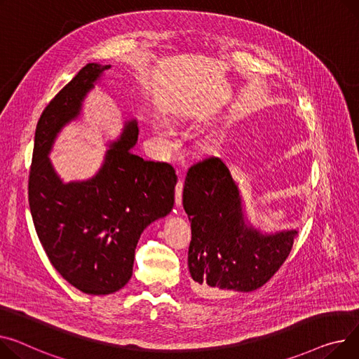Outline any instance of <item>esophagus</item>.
I'll return each mask as SVG.
<instances>
[{
  "mask_svg": "<svg viewBox=\"0 0 359 359\" xmlns=\"http://www.w3.org/2000/svg\"><path fill=\"white\" fill-rule=\"evenodd\" d=\"M182 192H183V179L182 176L179 177V182L176 184V206L180 208L182 206Z\"/></svg>",
  "mask_w": 359,
  "mask_h": 359,
  "instance_id": "1",
  "label": "esophagus"
}]
</instances>
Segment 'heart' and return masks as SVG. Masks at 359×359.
<instances>
[{
	"mask_svg": "<svg viewBox=\"0 0 359 359\" xmlns=\"http://www.w3.org/2000/svg\"><path fill=\"white\" fill-rule=\"evenodd\" d=\"M153 135L163 153H170L175 150V147L177 144V140H176L173 128L169 124L164 121L154 123Z\"/></svg>",
	"mask_w": 359,
	"mask_h": 359,
	"instance_id": "b5f03b06",
	"label": "heart"
}]
</instances>
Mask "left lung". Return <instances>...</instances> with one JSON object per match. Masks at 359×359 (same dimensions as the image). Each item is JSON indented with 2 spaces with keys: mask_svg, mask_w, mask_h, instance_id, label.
<instances>
[{
  "mask_svg": "<svg viewBox=\"0 0 359 359\" xmlns=\"http://www.w3.org/2000/svg\"><path fill=\"white\" fill-rule=\"evenodd\" d=\"M183 208L192 228L187 267L192 290L208 300L266 284L287 258L296 228L266 232L248 217L240 184L218 157L190 167Z\"/></svg>",
  "mask_w": 359,
  "mask_h": 359,
  "instance_id": "obj_1",
  "label": "left lung"
}]
</instances>
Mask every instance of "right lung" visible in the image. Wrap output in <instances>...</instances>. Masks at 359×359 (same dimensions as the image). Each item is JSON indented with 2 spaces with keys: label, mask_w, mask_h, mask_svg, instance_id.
Returning <instances> with one entry per match:
<instances>
[{
  "label": "right lung",
  "mask_w": 359,
  "mask_h": 359,
  "mask_svg": "<svg viewBox=\"0 0 359 359\" xmlns=\"http://www.w3.org/2000/svg\"><path fill=\"white\" fill-rule=\"evenodd\" d=\"M111 65L88 63L43 111L34 135L29 203L39 240L53 267L86 294L118 292L133 276L140 236L175 205L177 176L167 163L131 151L138 141L137 118L124 121L108 142L98 172L63 182L49 154L62 130L83 115L88 93Z\"/></svg>",
  "instance_id": "obj_1"
}]
</instances>
